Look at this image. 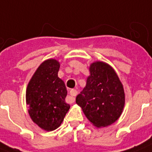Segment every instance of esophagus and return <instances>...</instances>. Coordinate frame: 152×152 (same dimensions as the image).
Wrapping results in <instances>:
<instances>
[{"label": "esophagus", "instance_id": "34e87169", "mask_svg": "<svg viewBox=\"0 0 152 152\" xmlns=\"http://www.w3.org/2000/svg\"><path fill=\"white\" fill-rule=\"evenodd\" d=\"M77 95V91L75 90V89H72L70 91V97H69V102L70 103H73L75 102V96Z\"/></svg>", "mask_w": 152, "mask_h": 152}]
</instances>
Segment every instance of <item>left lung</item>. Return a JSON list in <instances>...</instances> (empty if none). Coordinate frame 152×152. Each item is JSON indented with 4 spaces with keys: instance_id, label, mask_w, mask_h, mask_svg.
<instances>
[{
    "instance_id": "obj_1",
    "label": "left lung",
    "mask_w": 152,
    "mask_h": 152,
    "mask_svg": "<svg viewBox=\"0 0 152 152\" xmlns=\"http://www.w3.org/2000/svg\"><path fill=\"white\" fill-rule=\"evenodd\" d=\"M86 87L76 96L77 105L95 127L110 125L120 118L125 106V91L114 69L102 61L89 67Z\"/></svg>"
}]
</instances>
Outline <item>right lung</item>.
Listing matches in <instances>:
<instances>
[{"mask_svg":"<svg viewBox=\"0 0 152 152\" xmlns=\"http://www.w3.org/2000/svg\"><path fill=\"white\" fill-rule=\"evenodd\" d=\"M60 63L48 59L37 69L26 91L28 113L38 126L53 131L59 127L70 106L65 102L67 90L57 76Z\"/></svg>","mask_w":152,"mask_h":152,"instance_id":"add662e5","label":"right lung"}]
</instances>
